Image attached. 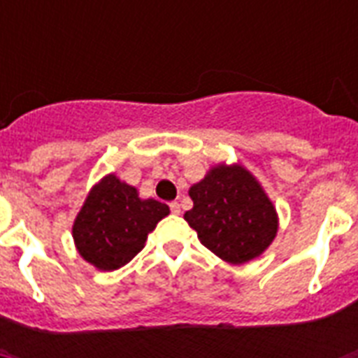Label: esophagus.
<instances>
[{
    "mask_svg": "<svg viewBox=\"0 0 358 358\" xmlns=\"http://www.w3.org/2000/svg\"><path fill=\"white\" fill-rule=\"evenodd\" d=\"M169 206H171V212H173L174 215H178V213L182 212V210H180V204H178V202H171Z\"/></svg>",
    "mask_w": 358,
    "mask_h": 358,
    "instance_id": "34e87169",
    "label": "esophagus"
}]
</instances>
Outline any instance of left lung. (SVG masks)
<instances>
[{
	"label": "left lung",
	"instance_id": "left-lung-1",
	"mask_svg": "<svg viewBox=\"0 0 358 358\" xmlns=\"http://www.w3.org/2000/svg\"><path fill=\"white\" fill-rule=\"evenodd\" d=\"M184 219L213 255L230 264L260 256L277 234V212L255 176L239 165H219L189 189Z\"/></svg>",
	"mask_w": 358,
	"mask_h": 358
}]
</instances>
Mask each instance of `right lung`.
<instances>
[{
	"label": "right lung",
	"mask_w": 358,
	"mask_h": 358,
	"mask_svg": "<svg viewBox=\"0 0 358 358\" xmlns=\"http://www.w3.org/2000/svg\"><path fill=\"white\" fill-rule=\"evenodd\" d=\"M165 215L167 204L141 201L135 187L109 174L92 187L76 217V247L98 269H119L145 247L146 236Z\"/></svg>",
	"instance_id": "obj_1"
}]
</instances>
